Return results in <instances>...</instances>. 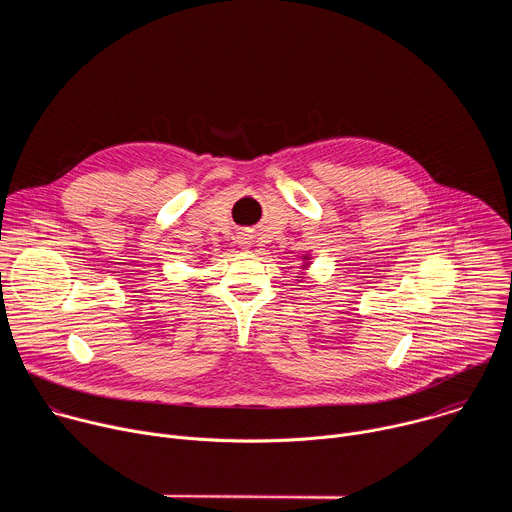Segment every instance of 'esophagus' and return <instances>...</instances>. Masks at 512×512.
<instances>
[{
  "mask_svg": "<svg viewBox=\"0 0 512 512\" xmlns=\"http://www.w3.org/2000/svg\"><path fill=\"white\" fill-rule=\"evenodd\" d=\"M237 239H239V245H241V247H245V249H249V247H251V243H253L249 233H239V237H237Z\"/></svg>",
  "mask_w": 512,
  "mask_h": 512,
  "instance_id": "1",
  "label": "esophagus"
}]
</instances>
